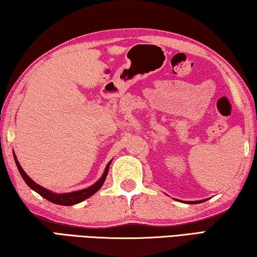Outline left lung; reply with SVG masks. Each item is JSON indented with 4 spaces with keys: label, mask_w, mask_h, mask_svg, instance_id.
<instances>
[{
    "label": "left lung",
    "mask_w": 257,
    "mask_h": 257,
    "mask_svg": "<svg viewBox=\"0 0 257 257\" xmlns=\"http://www.w3.org/2000/svg\"><path fill=\"white\" fill-rule=\"evenodd\" d=\"M202 202H205V199H203V201H195V202H188V204H198V203H202ZM187 203V202H185Z\"/></svg>",
    "instance_id": "left-lung-1"
}]
</instances>
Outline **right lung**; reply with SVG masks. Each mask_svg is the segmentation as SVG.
I'll return each instance as SVG.
<instances>
[{
  "label": "right lung",
  "instance_id": "1",
  "mask_svg": "<svg viewBox=\"0 0 257 257\" xmlns=\"http://www.w3.org/2000/svg\"><path fill=\"white\" fill-rule=\"evenodd\" d=\"M14 158H15L17 168H18L21 177H23V179L25 180L26 184L30 187V188L36 191L37 194H40L42 197H44L45 199H47V201H50L51 203L58 204V205H63V206L75 205V204L85 201V199H87L88 197L92 196V195L96 193V191L103 186L104 181H105L106 176L108 173V168H110V164L112 162V161H110V162L106 164V168H105V170H104L102 177L99 178V179L95 182L94 185L87 187V188H84V189L71 191V193L59 194V193H54V191H52L50 189H46V188H44V187H42L41 185L36 184V182H35L32 178L28 177V175L25 172L24 169L21 168L19 161L17 160L15 152H14Z\"/></svg>",
  "mask_w": 257,
  "mask_h": 257
}]
</instances>
